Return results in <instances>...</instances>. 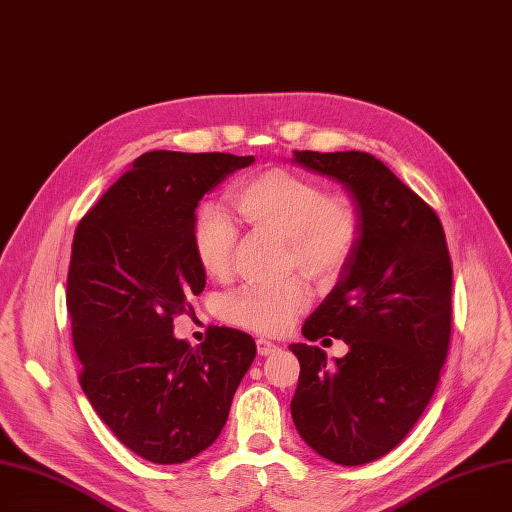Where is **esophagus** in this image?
I'll use <instances>...</instances> for the list:
<instances>
[{"mask_svg":"<svg viewBox=\"0 0 512 512\" xmlns=\"http://www.w3.org/2000/svg\"><path fill=\"white\" fill-rule=\"evenodd\" d=\"M280 347L278 345H274L272 341H265V339H259L257 341V353L259 355H272V353H276Z\"/></svg>","mask_w":512,"mask_h":512,"instance_id":"esophagus-1","label":"esophagus"}]
</instances>
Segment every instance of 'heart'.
Masks as SVG:
<instances>
[{
  "label": "heart",
  "instance_id": "1",
  "mask_svg": "<svg viewBox=\"0 0 512 512\" xmlns=\"http://www.w3.org/2000/svg\"><path fill=\"white\" fill-rule=\"evenodd\" d=\"M234 205L255 230L286 242L288 263L316 282L337 278L360 240V213L345 196L297 173L272 169L244 180ZM194 251L211 278L232 270L238 230L224 211L203 207L194 219ZM309 293L299 280L272 288H244L228 297L224 314L232 324L259 335H280L307 309Z\"/></svg>",
  "mask_w": 512,
  "mask_h": 512
}]
</instances>
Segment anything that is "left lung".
<instances>
[{"label": "left lung", "instance_id": "8db88e82", "mask_svg": "<svg viewBox=\"0 0 512 512\" xmlns=\"http://www.w3.org/2000/svg\"><path fill=\"white\" fill-rule=\"evenodd\" d=\"M293 163L339 182L360 213V240L335 288L301 332L343 339L288 345L301 364L291 414L322 458L358 466L391 452L439 383L452 328V263L435 211L376 157L360 150H295Z\"/></svg>", "mask_w": 512, "mask_h": 512}]
</instances>
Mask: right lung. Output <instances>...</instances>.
I'll use <instances>...</instances> for the list:
<instances>
[{
    "label": "right lung",
    "mask_w": 512,
    "mask_h": 512,
    "mask_svg": "<svg viewBox=\"0 0 512 512\" xmlns=\"http://www.w3.org/2000/svg\"><path fill=\"white\" fill-rule=\"evenodd\" d=\"M255 157L226 152L142 154L77 226L66 307L81 387L108 429L154 464H180L224 429L255 341L215 326L201 347L173 318L203 293L194 251L203 196Z\"/></svg>",
    "instance_id": "1"
}]
</instances>
